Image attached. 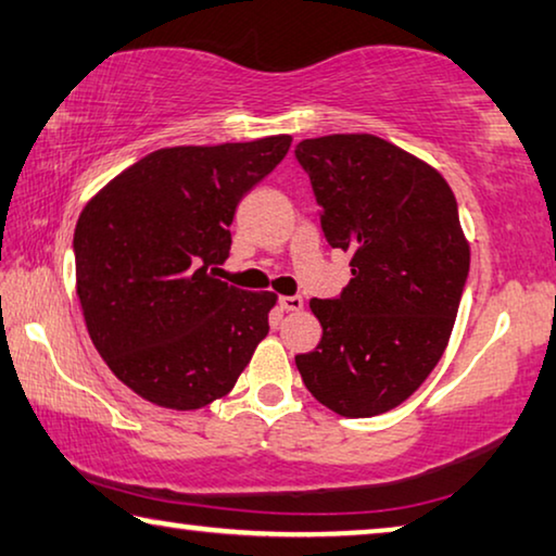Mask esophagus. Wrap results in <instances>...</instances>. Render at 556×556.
Here are the masks:
<instances>
[{
    "label": "esophagus",
    "instance_id": "esophagus-1",
    "mask_svg": "<svg viewBox=\"0 0 556 556\" xmlns=\"http://www.w3.org/2000/svg\"><path fill=\"white\" fill-rule=\"evenodd\" d=\"M279 306L285 312H302L304 309V299L302 296H281Z\"/></svg>",
    "mask_w": 556,
    "mask_h": 556
}]
</instances>
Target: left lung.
<instances>
[{
    "label": "left lung",
    "instance_id": "1",
    "mask_svg": "<svg viewBox=\"0 0 556 556\" xmlns=\"http://www.w3.org/2000/svg\"><path fill=\"white\" fill-rule=\"evenodd\" d=\"M326 242L351 254L339 299H312L321 341L296 368L316 401L371 418L420 389L451 341L470 269L457 202L433 165L371 134L302 140Z\"/></svg>",
    "mask_w": 556,
    "mask_h": 556
}]
</instances>
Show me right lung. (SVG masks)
Returning <instances> with one entry per match:
<instances>
[{
	"label": "right lung",
	"mask_w": 556,
	"mask_h": 556,
	"mask_svg": "<svg viewBox=\"0 0 556 556\" xmlns=\"http://www.w3.org/2000/svg\"><path fill=\"white\" fill-rule=\"evenodd\" d=\"M292 136L148 153L96 192L74 232L88 337L118 381L170 410L235 389L269 333L275 292L217 279L240 200L275 170Z\"/></svg>",
	"instance_id": "obj_1"
}]
</instances>
